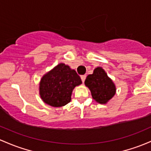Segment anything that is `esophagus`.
I'll return each mask as SVG.
<instances>
[{"label": "esophagus", "instance_id": "1", "mask_svg": "<svg viewBox=\"0 0 151 151\" xmlns=\"http://www.w3.org/2000/svg\"><path fill=\"white\" fill-rule=\"evenodd\" d=\"M85 78H86V75H82L81 76V80H82V81H83V83H84L85 82Z\"/></svg>", "mask_w": 151, "mask_h": 151}]
</instances>
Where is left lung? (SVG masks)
I'll return each instance as SVG.
<instances>
[{
    "instance_id": "1",
    "label": "left lung",
    "mask_w": 151,
    "mask_h": 151,
    "mask_svg": "<svg viewBox=\"0 0 151 151\" xmlns=\"http://www.w3.org/2000/svg\"><path fill=\"white\" fill-rule=\"evenodd\" d=\"M85 84L90 89L93 99L99 104H106L115 94L116 88L112 80L101 67H97L89 74Z\"/></svg>"
}]
</instances>
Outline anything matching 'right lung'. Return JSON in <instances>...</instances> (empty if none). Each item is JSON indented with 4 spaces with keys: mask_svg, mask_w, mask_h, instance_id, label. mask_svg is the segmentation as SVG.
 Masks as SVG:
<instances>
[{
    "mask_svg": "<svg viewBox=\"0 0 151 151\" xmlns=\"http://www.w3.org/2000/svg\"><path fill=\"white\" fill-rule=\"evenodd\" d=\"M82 84L75 70L64 63H59L41 79L39 94L46 104L60 107L71 101L73 89Z\"/></svg>",
    "mask_w": 151,
    "mask_h": 151,
    "instance_id": "1",
    "label": "right lung"
}]
</instances>
